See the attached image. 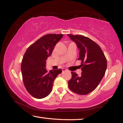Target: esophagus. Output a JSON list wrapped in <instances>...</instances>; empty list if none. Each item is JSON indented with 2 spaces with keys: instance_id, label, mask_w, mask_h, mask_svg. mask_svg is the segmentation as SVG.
<instances>
[{
  "instance_id": "1",
  "label": "esophagus",
  "mask_w": 123,
  "mask_h": 123,
  "mask_svg": "<svg viewBox=\"0 0 123 123\" xmlns=\"http://www.w3.org/2000/svg\"><path fill=\"white\" fill-rule=\"evenodd\" d=\"M67 69H66V68H63L62 69V72H64V71H66V70H67Z\"/></svg>"
}]
</instances>
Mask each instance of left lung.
I'll return each instance as SVG.
<instances>
[{
  "label": "left lung",
  "instance_id": "8db88e82",
  "mask_svg": "<svg viewBox=\"0 0 123 123\" xmlns=\"http://www.w3.org/2000/svg\"><path fill=\"white\" fill-rule=\"evenodd\" d=\"M80 49L79 60H81L82 73L79 76L72 72L68 87L73 92L86 95L94 91L105 75L107 60L99 45L88 37L82 35L68 34Z\"/></svg>",
  "mask_w": 123,
  "mask_h": 123
}]
</instances>
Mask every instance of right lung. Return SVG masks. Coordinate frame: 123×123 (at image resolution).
I'll use <instances>...</instances> for the list:
<instances>
[{
  "mask_svg": "<svg viewBox=\"0 0 123 123\" xmlns=\"http://www.w3.org/2000/svg\"><path fill=\"white\" fill-rule=\"evenodd\" d=\"M62 37V34L45 35L30 45L23 56L21 64L23 81L26 91L35 98L48 96L54 80L62 72L61 69L48 72L45 67L48 57Z\"/></svg>",
  "mask_w": 123,
  "mask_h": 123,
  "instance_id": "1",
  "label": "right lung"
}]
</instances>
